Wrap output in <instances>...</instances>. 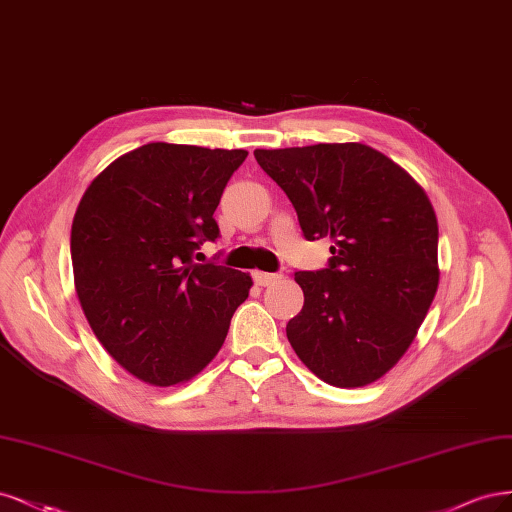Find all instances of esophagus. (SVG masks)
<instances>
[{"mask_svg":"<svg viewBox=\"0 0 512 512\" xmlns=\"http://www.w3.org/2000/svg\"><path fill=\"white\" fill-rule=\"evenodd\" d=\"M253 278H255V283L259 285V287H268V285H274V283H278L280 278H283V274H270V272H253Z\"/></svg>","mask_w":512,"mask_h":512,"instance_id":"esophagus-1","label":"esophagus"}]
</instances>
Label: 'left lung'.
<instances>
[{"instance_id": "1", "label": "left lung", "mask_w": 512, "mask_h": 512, "mask_svg": "<svg viewBox=\"0 0 512 512\" xmlns=\"http://www.w3.org/2000/svg\"><path fill=\"white\" fill-rule=\"evenodd\" d=\"M287 193L306 240L329 238V263L295 272L304 306L287 338L321 381L364 387L415 340L438 289V221L430 197L376 148L312 144L257 148Z\"/></svg>"}]
</instances>
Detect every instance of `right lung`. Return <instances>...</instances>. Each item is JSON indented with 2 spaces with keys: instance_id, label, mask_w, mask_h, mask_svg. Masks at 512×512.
<instances>
[{
  "instance_id": "right-lung-1",
  "label": "right lung",
  "mask_w": 512,
  "mask_h": 512,
  "mask_svg": "<svg viewBox=\"0 0 512 512\" xmlns=\"http://www.w3.org/2000/svg\"><path fill=\"white\" fill-rule=\"evenodd\" d=\"M246 151L151 142L93 178L72 223L74 285L93 334L129 374L172 387L225 342L251 276L195 263Z\"/></svg>"
}]
</instances>
